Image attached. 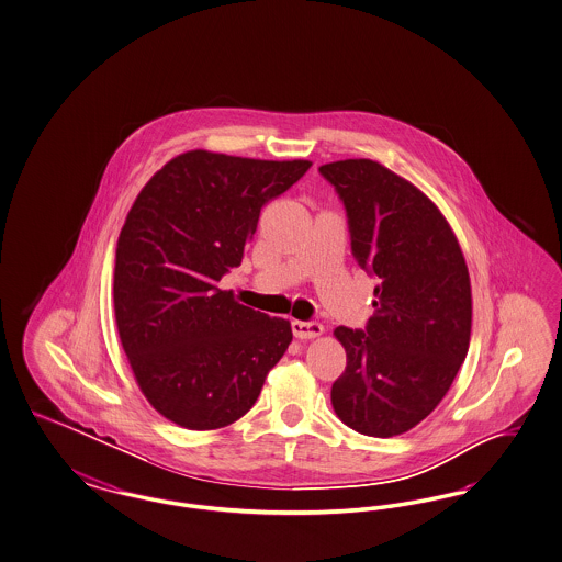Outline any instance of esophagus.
I'll return each mask as SVG.
<instances>
[{"label": "esophagus", "mask_w": 562, "mask_h": 562, "mask_svg": "<svg viewBox=\"0 0 562 562\" xmlns=\"http://www.w3.org/2000/svg\"><path fill=\"white\" fill-rule=\"evenodd\" d=\"M292 334L301 340L317 338L324 334V325L317 324V322H292Z\"/></svg>", "instance_id": "obj_1"}]
</instances>
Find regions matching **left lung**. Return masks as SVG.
Here are the masks:
<instances>
[{"label": "left lung", "instance_id": "1", "mask_svg": "<svg viewBox=\"0 0 562 562\" xmlns=\"http://www.w3.org/2000/svg\"><path fill=\"white\" fill-rule=\"evenodd\" d=\"M319 172L346 210L352 256L379 280L364 329L334 331L346 369L331 404L360 435H402L437 408L468 355V266L437 205L406 179L367 158Z\"/></svg>", "mask_w": 562, "mask_h": 562}]
</instances>
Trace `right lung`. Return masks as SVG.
I'll use <instances>...</instances> for the list:
<instances>
[{
    "mask_svg": "<svg viewBox=\"0 0 562 562\" xmlns=\"http://www.w3.org/2000/svg\"><path fill=\"white\" fill-rule=\"evenodd\" d=\"M308 167L193 150L139 191L117 243L115 317L139 390L170 423L233 425L284 357L289 322L238 305L218 282L240 266L261 207Z\"/></svg>",
    "mask_w": 562,
    "mask_h": 562,
    "instance_id": "add662e5",
    "label": "right lung"
}]
</instances>
